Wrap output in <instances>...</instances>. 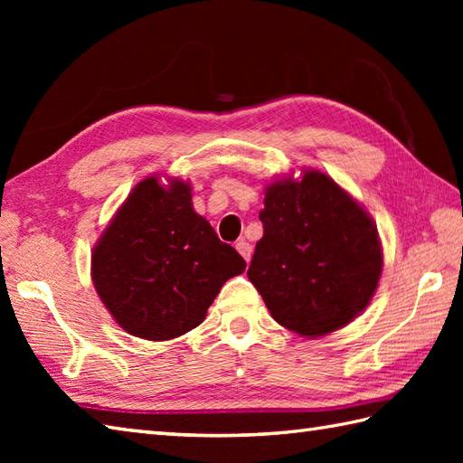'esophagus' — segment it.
I'll use <instances>...</instances> for the list:
<instances>
[{"label":"esophagus","instance_id":"1","mask_svg":"<svg viewBox=\"0 0 463 463\" xmlns=\"http://www.w3.org/2000/svg\"><path fill=\"white\" fill-rule=\"evenodd\" d=\"M237 250L241 252V257L244 259V260H250V257H252V247H250V244L247 242V241H239L237 242Z\"/></svg>","mask_w":463,"mask_h":463}]
</instances>
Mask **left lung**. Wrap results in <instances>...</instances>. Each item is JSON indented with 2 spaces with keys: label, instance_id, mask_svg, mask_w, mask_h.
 Segmentation results:
<instances>
[{
  "label": "left lung",
  "instance_id": "left-lung-1",
  "mask_svg": "<svg viewBox=\"0 0 463 463\" xmlns=\"http://www.w3.org/2000/svg\"><path fill=\"white\" fill-rule=\"evenodd\" d=\"M259 219L247 277L284 328L318 338L368 307L382 274L378 229L328 175L274 181Z\"/></svg>",
  "mask_w": 463,
  "mask_h": 463
}]
</instances>
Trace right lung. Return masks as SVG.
<instances>
[{"label": "right lung", "instance_id": "add662e5", "mask_svg": "<svg viewBox=\"0 0 463 463\" xmlns=\"http://www.w3.org/2000/svg\"><path fill=\"white\" fill-rule=\"evenodd\" d=\"M247 262L196 214L191 186L156 176L141 181L91 254V277L123 330L171 340L199 326L222 284Z\"/></svg>", "mask_w": 463, "mask_h": 463}]
</instances>
